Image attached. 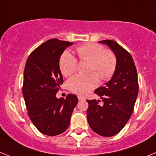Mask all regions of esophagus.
<instances>
[{
  "label": "esophagus",
  "mask_w": 156,
  "mask_h": 156,
  "mask_svg": "<svg viewBox=\"0 0 156 156\" xmlns=\"http://www.w3.org/2000/svg\"><path fill=\"white\" fill-rule=\"evenodd\" d=\"M78 99H79V100H84V99H85V98L83 95H78Z\"/></svg>",
  "instance_id": "esophagus-1"
}]
</instances>
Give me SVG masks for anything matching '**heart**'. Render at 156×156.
Masks as SVG:
<instances>
[{
	"mask_svg": "<svg viewBox=\"0 0 156 156\" xmlns=\"http://www.w3.org/2000/svg\"><path fill=\"white\" fill-rule=\"evenodd\" d=\"M77 53L81 61H89L88 75H77L68 81V88L75 94L84 95L97 86L99 78L108 80L115 72L116 58L110 51L97 43H87L77 48ZM78 61L71 53L66 51L60 59V69L62 75L68 77L74 74L77 68Z\"/></svg>",
	"mask_w": 156,
	"mask_h": 156,
	"instance_id": "1",
	"label": "heart"
}]
</instances>
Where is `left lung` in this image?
<instances>
[{
  "label": "left lung",
  "instance_id": "obj_1",
  "mask_svg": "<svg viewBox=\"0 0 156 156\" xmlns=\"http://www.w3.org/2000/svg\"><path fill=\"white\" fill-rule=\"evenodd\" d=\"M107 45L116 58L112 78L95 90L100 100H87V119L94 132L103 137L118 134L134 111L138 93L137 74L133 58L128 52L113 40L99 41Z\"/></svg>",
  "mask_w": 156,
  "mask_h": 156
}]
</instances>
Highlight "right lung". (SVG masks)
Wrapping results in <instances>:
<instances>
[{"mask_svg":"<svg viewBox=\"0 0 156 156\" xmlns=\"http://www.w3.org/2000/svg\"><path fill=\"white\" fill-rule=\"evenodd\" d=\"M72 44L57 39L47 40L32 52L25 66L22 94L28 114L35 127L46 135L64 132L78 104L74 94H68L65 99L56 97L64 81L60 58Z\"/></svg>","mask_w":156,"mask_h":156,"instance_id":"1","label":"right lung"}]
</instances>
